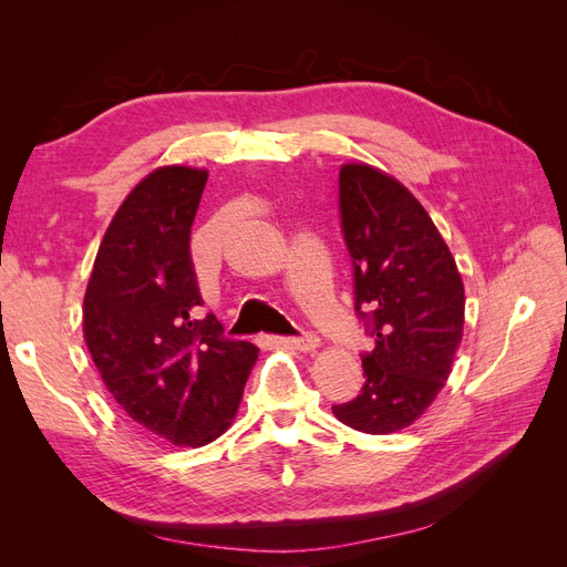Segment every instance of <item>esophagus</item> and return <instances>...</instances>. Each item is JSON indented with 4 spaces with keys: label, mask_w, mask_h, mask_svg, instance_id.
Here are the masks:
<instances>
[{
    "label": "esophagus",
    "mask_w": 567,
    "mask_h": 567,
    "mask_svg": "<svg viewBox=\"0 0 567 567\" xmlns=\"http://www.w3.org/2000/svg\"><path fill=\"white\" fill-rule=\"evenodd\" d=\"M279 346H284L288 350H298V352H317L319 338L312 333H305L300 338H281Z\"/></svg>",
    "instance_id": "34e87169"
}]
</instances>
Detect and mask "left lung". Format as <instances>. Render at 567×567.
I'll use <instances>...</instances> for the list:
<instances>
[{"label": "left lung", "mask_w": 567, "mask_h": 567, "mask_svg": "<svg viewBox=\"0 0 567 567\" xmlns=\"http://www.w3.org/2000/svg\"><path fill=\"white\" fill-rule=\"evenodd\" d=\"M338 182L354 310L375 346L362 357V392L333 414L359 433L390 435L419 421L447 383L466 293L450 246L400 179L369 163H346Z\"/></svg>", "instance_id": "1"}]
</instances>
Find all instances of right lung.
<instances>
[{
	"instance_id": "right-lung-1",
	"label": "right lung",
	"mask_w": 567,
	"mask_h": 567,
	"mask_svg": "<svg viewBox=\"0 0 567 567\" xmlns=\"http://www.w3.org/2000/svg\"><path fill=\"white\" fill-rule=\"evenodd\" d=\"M208 169L163 165L113 215L84 290L82 333L125 414L175 447L229 431L257 362L203 305L188 252Z\"/></svg>"
}]
</instances>
